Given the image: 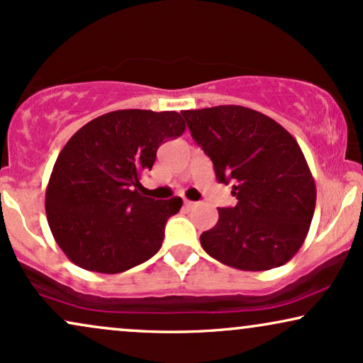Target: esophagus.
I'll return each mask as SVG.
<instances>
[{"label":"esophagus","mask_w":363,"mask_h":363,"mask_svg":"<svg viewBox=\"0 0 363 363\" xmlns=\"http://www.w3.org/2000/svg\"><path fill=\"white\" fill-rule=\"evenodd\" d=\"M185 207H186V208H194V207H195V202H190V200H185Z\"/></svg>","instance_id":"esophagus-1"}]
</instances>
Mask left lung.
Returning <instances> with one entry per match:
<instances>
[{"instance_id":"1","label":"left lung","mask_w":363,"mask_h":363,"mask_svg":"<svg viewBox=\"0 0 363 363\" xmlns=\"http://www.w3.org/2000/svg\"><path fill=\"white\" fill-rule=\"evenodd\" d=\"M182 114L217 180L234 183L237 199L235 207L218 208L216 227L200 235L205 252L242 271L283 266L305 242L316 205L315 180L296 140L249 107Z\"/></svg>"}]
</instances>
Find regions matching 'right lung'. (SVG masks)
Listing matches in <instances>:
<instances>
[{"mask_svg":"<svg viewBox=\"0 0 363 363\" xmlns=\"http://www.w3.org/2000/svg\"><path fill=\"white\" fill-rule=\"evenodd\" d=\"M185 131L174 111L123 109L92 119L53 164L45 210L53 239L75 266L118 274L158 252L180 196H143L141 177L161 143Z\"/></svg>","mask_w":363,"mask_h":363,"instance_id":"obj_1","label":"right lung"}]
</instances>
